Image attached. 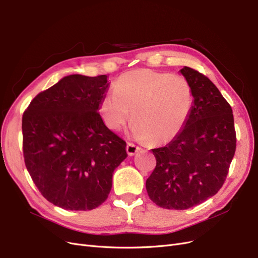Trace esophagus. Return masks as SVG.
Returning <instances> with one entry per match:
<instances>
[{
  "label": "esophagus",
  "instance_id": "34e87169",
  "mask_svg": "<svg viewBox=\"0 0 258 258\" xmlns=\"http://www.w3.org/2000/svg\"><path fill=\"white\" fill-rule=\"evenodd\" d=\"M139 150H140V147L136 146L135 144H132V143L127 144V153L129 156H135L139 152Z\"/></svg>",
  "mask_w": 258,
  "mask_h": 258
}]
</instances>
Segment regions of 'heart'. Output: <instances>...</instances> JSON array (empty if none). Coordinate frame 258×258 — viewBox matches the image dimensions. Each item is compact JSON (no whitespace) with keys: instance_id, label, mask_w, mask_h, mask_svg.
Wrapping results in <instances>:
<instances>
[{"instance_id":"b5f03b06","label":"heart","mask_w":258,"mask_h":258,"mask_svg":"<svg viewBox=\"0 0 258 258\" xmlns=\"http://www.w3.org/2000/svg\"><path fill=\"white\" fill-rule=\"evenodd\" d=\"M194 105V91L184 76L136 70L117 81L101 101L106 126L119 130L134 110L131 135L139 141L167 142L183 129Z\"/></svg>"}]
</instances>
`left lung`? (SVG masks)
Returning <instances> with one entry per match:
<instances>
[{
	"label": "left lung",
	"mask_w": 258,
	"mask_h": 258,
	"mask_svg": "<svg viewBox=\"0 0 258 258\" xmlns=\"http://www.w3.org/2000/svg\"><path fill=\"white\" fill-rule=\"evenodd\" d=\"M179 73L192 88V110L172 141L152 150L157 162L145 184L154 204L173 210L189 209L214 196L236 152L232 110L220 90L191 68Z\"/></svg>",
	"instance_id": "1"
}]
</instances>
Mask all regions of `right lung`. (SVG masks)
<instances>
[{"label": "right lung", "instance_id": "1", "mask_svg": "<svg viewBox=\"0 0 258 258\" xmlns=\"http://www.w3.org/2000/svg\"><path fill=\"white\" fill-rule=\"evenodd\" d=\"M107 75H69L31 101L22 116L23 157L43 196L64 210L87 211L106 200L126 142L99 114Z\"/></svg>", "mask_w": 258, "mask_h": 258}]
</instances>
